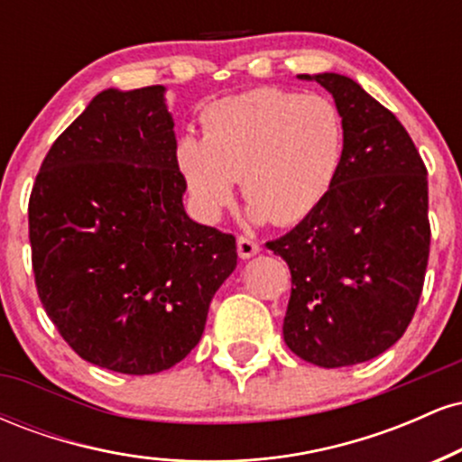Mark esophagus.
<instances>
[{
  "label": "esophagus",
  "instance_id": "34e87169",
  "mask_svg": "<svg viewBox=\"0 0 462 462\" xmlns=\"http://www.w3.org/2000/svg\"><path fill=\"white\" fill-rule=\"evenodd\" d=\"M236 249H238V256H241V258H252V256H256L258 252H261V245H258L254 238L238 236L236 238Z\"/></svg>",
  "mask_w": 462,
  "mask_h": 462
}]
</instances>
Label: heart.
Listing matches in <instances>:
<instances>
[{
	"instance_id": "1",
	"label": "heart",
	"mask_w": 462,
	"mask_h": 462,
	"mask_svg": "<svg viewBox=\"0 0 462 462\" xmlns=\"http://www.w3.org/2000/svg\"><path fill=\"white\" fill-rule=\"evenodd\" d=\"M201 141L180 136L173 162L198 219L215 224L235 180L256 221L291 226L326 199L346 156V124L332 99L256 88L206 106Z\"/></svg>"
}]
</instances>
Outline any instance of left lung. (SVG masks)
<instances>
[{
  "mask_svg": "<svg viewBox=\"0 0 462 462\" xmlns=\"http://www.w3.org/2000/svg\"><path fill=\"white\" fill-rule=\"evenodd\" d=\"M332 93L346 156L326 199L267 247L291 272L284 343L334 369L386 352L406 332L430 256L428 171L397 116L352 78L300 76Z\"/></svg>",
  "mask_w": 462,
  "mask_h": 462,
  "instance_id": "left-lung-1",
  "label": "left lung"
}]
</instances>
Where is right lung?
Returning a JSON list of instances; mask_svg holds the SVG:
<instances>
[{
	"mask_svg": "<svg viewBox=\"0 0 462 462\" xmlns=\"http://www.w3.org/2000/svg\"><path fill=\"white\" fill-rule=\"evenodd\" d=\"M164 87L102 91L54 141L30 193L41 304L79 358L128 375L199 343L236 241L195 224Z\"/></svg>",
	"mask_w": 462,
	"mask_h": 462,
	"instance_id": "right-lung-1",
	"label": "right lung"
}]
</instances>
